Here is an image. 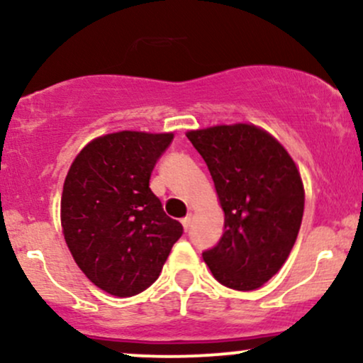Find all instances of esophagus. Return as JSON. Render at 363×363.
<instances>
[{
  "label": "esophagus",
  "instance_id": "1",
  "mask_svg": "<svg viewBox=\"0 0 363 363\" xmlns=\"http://www.w3.org/2000/svg\"><path fill=\"white\" fill-rule=\"evenodd\" d=\"M181 223H182V227H184L186 232L189 230V227H191V216H186V218H182Z\"/></svg>",
  "mask_w": 363,
  "mask_h": 363
}]
</instances>
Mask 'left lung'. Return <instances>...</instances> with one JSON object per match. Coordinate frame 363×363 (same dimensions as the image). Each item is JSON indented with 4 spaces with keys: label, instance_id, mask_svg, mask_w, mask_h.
Segmentation results:
<instances>
[{
    "label": "left lung",
    "instance_id": "1",
    "mask_svg": "<svg viewBox=\"0 0 363 363\" xmlns=\"http://www.w3.org/2000/svg\"><path fill=\"white\" fill-rule=\"evenodd\" d=\"M223 208V234L203 259L222 285L256 290L281 268L303 215L301 174L286 150L249 124L187 133Z\"/></svg>",
    "mask_w": 363,
    "mask_h": 363
}]
</instances>
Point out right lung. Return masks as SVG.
I'll list each match as a JSON object with an SVG mask.
<instances>
[{"label":"right lung","mask_w":363,"mask_h":363,"mask_svg":"<svg viewBox=\"0 0 363 363\" xmlns=\"http://www.w3.org/2000/svg\"><path fill=\"white\" fill-rule=\"evenodd\" d=\"M172 140V133L101 136L78 153L66 176V244L86 278L116 297L147 290L184 230L150 189V176Z\"/></svg>","instance_id":"obj_1"}]
</instances>
